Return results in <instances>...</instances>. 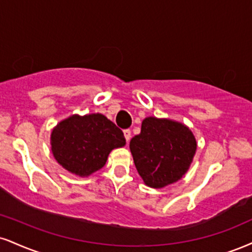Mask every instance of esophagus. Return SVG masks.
Here are the masks:
<instances>
[{
    "label": "esophagus",
    "instance_id": "obj_1",
    "mask_svg": "<svg viewBox=\"0 0 252 252\" xmlns=\"http://www.w3.org/2000/svg\"><path fill=\"white\" fill-rule=\"evenodd\" d=\"M123 132H124V137H126V142H128V143H129L130 138H131V131H130L129 129H126Z\"/></svg>",
    "mask_w": 252,
    "mask_h": 252
}]
</instances>
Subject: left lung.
<instances>
[{
	"label": "left lung",
	"instance_id": "left-lung-1",
	"mask_svg": "<svg viewBox=\"0 0 252 252\" xmlns=\"http://www.w3.org/2000/svg\"><path fill=\"white\" fill-rule=\"evenodd\" d=\"M197 142L186 124L145 117L141 134L130 141L134 163L145 186L160 189L181 180L191 165Z\"/></svg>",
	"mask_w": 252,
	"mask_h": 252
}]
</instances>
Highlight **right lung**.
Listing matches in <instances>:
<instances>
[{
	"instance_id": "obj_1",
	"label": "right lung",
	"mask_w": 252,
	"mask_h": 252,
	"mask_svg": "<svg viewBox=\"0 0 252 252\" xmlns=\"http://www.w3.org/2000/svg\"><path fill=\"white\" fill-rule=\"evenodd\" d=\"M50 144L60 165L71 174L88 177L104 166L111 151L126 145V138L104 115H71L53 129Z\"/></svg>"
}]
</instances>
